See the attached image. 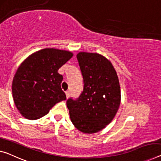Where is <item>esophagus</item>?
<instances>
[{"label": "esophagus", "instance_id": "obj_1", "mask_svg": "<svg viewBox=\"0 0 161 161\" xmlns=\"http://www.w3.org/2000/svg\"><path fill=\"white\" fill-rule=\"evenodd\" d=\"M66 98L68 99V98L69 97V96H70V92H69V91H66Z\"/></svg>", "mask_w": 161, "mask_h": 161}]
</instances>
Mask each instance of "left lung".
Listing matches in <instances>:
<instances>
[{
  "label": "left lung",
  "instance_id": "8db88e82",
  "mask_svg": "<svg viewBox=\"0 0 161 161\" xmlns=\"http://www.w3.org/2000/svg\"><path fill=\"white\" fill-rule=\"evenodd\" d=\"M76 58L84 89L77 99L67 100V108L78 130L96 133L111 123L118 111L121 103L119 78L112 64L100 54L80 52Z\"/></svg>",
  "mask_w": 161,
  "mask_h": 161
}]
</instances>
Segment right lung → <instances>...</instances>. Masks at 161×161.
<instances>
[{
	"label": "right lung",
	"mask_w": 161,
	"mask_h": 161,
	"mask_svg": "<svg viewBox=\"0 0 161 161\" xmlns=\"http://www.w3.org/2000/svg\"><path fill=\"white\" fill-rule=\"evenodd\" d=\"M73 56L67 50L45 48L30 55L16 71L12 82L14 103L21 114L30 120L44 116L66 99L58 69Z\"/></svg>",
	"instance_id": "obj_1"
}]
</instances>
